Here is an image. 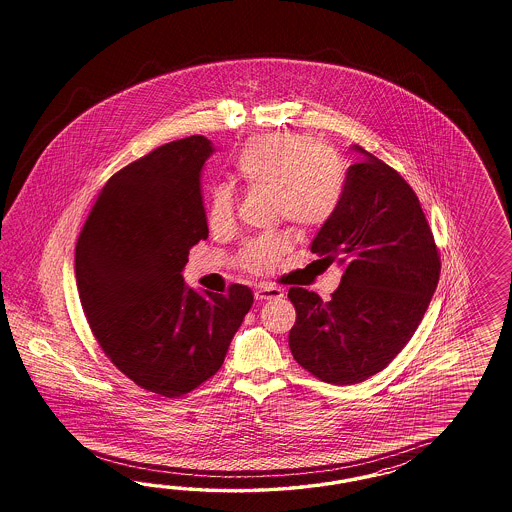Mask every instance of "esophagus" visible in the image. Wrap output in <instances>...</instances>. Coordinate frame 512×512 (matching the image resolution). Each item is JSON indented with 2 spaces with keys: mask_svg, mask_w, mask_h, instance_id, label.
<instances>
[{
  "mask_svg": "<svg viewBox=\"0 0 512 512\" xmlns=\"http://www.w3.org/2000/svg\"><path fill=\"white\" fill-rule=\"evenodd\" d=\"M276 298H283V291L278 287H270V285H261L255 289V300L264 302V300H276Z\"/></svg>",
  "mask_w": 512,
  "mask_h": 512,
  "instance_id": "obj_1",
  "label": "esophagus"
}]
</instances>
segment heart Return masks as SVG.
<instances>
[{
  "instance_id": "heart-1",
  "label": "heart",
  "mask_w": 512,
  "mask_h": 512,
  "mask_svg": "<svg viewBox=\"0 0 512 512\" xmlns=\"http://www.w3.org/2000/svg\"><path fill=\"white\" fill-rule=\"evenodd\" d=\"M234 176L248 189L274 193L276 212L300 229H317L340 206L343 180L330 152L306 135H270L253 140L234 161ZM208 227L227 233L234 225V193L217 186L206 210ZM291 249L289 234H272L246 244L240 264L261 274L278 266Z\"/></svg>"
}]
</instances>
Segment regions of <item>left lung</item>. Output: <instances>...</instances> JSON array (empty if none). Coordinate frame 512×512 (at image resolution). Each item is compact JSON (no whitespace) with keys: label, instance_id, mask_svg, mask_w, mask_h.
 <instances>
[{"label":"left lung","instance_id":"1","mask_svg":"<svg viewBox=\"0 0 512 512\" xmlns=\"http://www.w3.org/2000/svg\"><path fill=\"white\" fill-rule=\"evenodd\" d=\"M340 206L311 242L319 261L343 266L328 302L291 287L296 362L332 385L385 370L415 334L432 300L441 261L419 197L398 172L358 144Z\"/></svg>","mask_w":512,"mask_h":512}]
</instances>
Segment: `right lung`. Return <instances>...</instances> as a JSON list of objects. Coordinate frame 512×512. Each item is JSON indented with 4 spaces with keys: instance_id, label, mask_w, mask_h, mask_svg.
<instances>
[{
    "instance_id": "1",
    "label": "right lung",
    "mask_w": 512,
    "mask_h": 512,
    "mask_svg": "<svg viewBox=\"0 0 512 512\" xmlns=\"http://www.w3.org/2000/svg\"><path fill=\"white\" fill-rule=\"evenodd\" d=\"M212 142L193 135L155 148L101 189L75 249L78 296L110 362L155 394L176 398L221 368L253 304L189 289V249L208 238L201 171Z\"/></svg>"
}]
</instances>
